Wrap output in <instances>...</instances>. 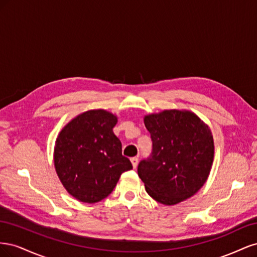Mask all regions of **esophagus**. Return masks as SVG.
Returning a JSON list of instances; mask_svg holds the SVG:
<instances>
[{"mask_svg": "<svg viewBox=\"0 0 257 257\" xmlns=\"http://www.w3.org/2000/svg\"><path fill=\"white\" fill-rule=\"evenodd\" d=\"M131 162H132V165H133V167L136 168L137 165H138V158H137V157L132 158V159H131Z\"/></svg>", "mask_w": 257, "mask_h": 257, "instance_id": "34e87169", "label": "esophagus"}]
</instances>
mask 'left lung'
I'll return each mask as SVG.
<instances>
[{
  "mask_svg": "<svg viewBox=\"0 0 257 257\" xmlns=\"http://www.w3.org/2000/svg\"><path fill=\"white\" fill-rule=\"evenodd\" d=\"M152 150L138 164L146 191L164 205L193 196L206 182L214 146L210 128L189 111L165 110L145 116Z\"/></svg>",
  "mask_w": 257,
  "mask_h": 257,
  "instance_id": "1",
  "label": "left lung"
}]
</instances>
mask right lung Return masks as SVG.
<instances>
[{"instance_id":"add662e5","label":"right lung","mask_w":257,"mask_h":257,"mask_svg":"<svg viewBox=\"0 0 257 257\" xmlns=\"http://www.w3.org/2000/svg\"><path fill=\"white\" fill-rule=\"evenodd\" d=\"M115 123L116 116L110 112L90 110L76 116L57 138V174L67 192L82 203L106 198L121 174L133 168L112 132Z\"/></svg>"}]
</instances>
